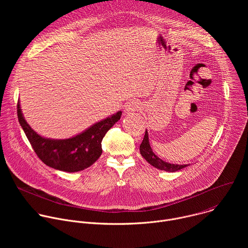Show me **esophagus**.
<instances>
[{
	"label": "esophagus",
	"mask_w": 248,
	"mask_h": 248,
	"mask_svg": "<svg viewBox=\"0 0 248 248\" xmlns=\"http://www.w3.org/2000/svg\"><path fill=\"white\" fill-rule=\"evenodd\" d=\"M140 108V103L137 102V101H131V102H128L125 107H124V113L125 114H132L133 112L139 110Z\"/></svg>",
	"instance_id": "obj_1"
}]
</instances>
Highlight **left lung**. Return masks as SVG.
I'll list each match as a JSON object with an SVG mask.
<instances>
[{"label":"left lung","instance_id":"1","mask_svg":"<svg viewBox=\"0 0 248 248\" xmlns=\"http://www.w3.org/2000/svg\"><path fill=\"white\" fill-rule=\"evenodd\" d=\"M140 150V154L142 155V157L153 167L162 170H166V171H178L186 167H187L188 165H178V164H170L168 162L163 161L162 159H160L157 155H155V153L153 152L150 143H149V138H148V131L146 129L145 131V135L144 138L142 140V143L140 144L139 147Z\"/></svg>","mask_w":248,"mask_h":248}]
</instances>
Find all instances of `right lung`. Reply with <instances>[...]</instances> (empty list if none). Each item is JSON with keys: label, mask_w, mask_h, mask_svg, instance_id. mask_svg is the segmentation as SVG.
I'll use <instances>...</instances> for the list:
<instances>
[{"label": "right lung", "mask_w": 248, "mask_h": 248, "mask_svg": "<svg viewBox=\"0 0 248 248\" xmlns=\"http://www.w3.org/2000/svg\"><path fill=\"white\" fill-rule=\"evenodd\" d=\"M121 117L122 112L119 111L74 137L52 139L39 135L30 127L23 118L19 101L17 102L18 122L34 152L47 166L67 172L82 170L99 159L102 154L103 137Z\"/></svg>", "instance_id": "obj_1"}]
</instances>
